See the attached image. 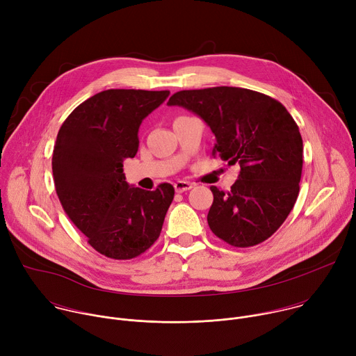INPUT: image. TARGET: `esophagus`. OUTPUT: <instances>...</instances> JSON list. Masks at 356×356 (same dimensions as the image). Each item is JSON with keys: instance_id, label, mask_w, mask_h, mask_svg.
I'll list each match as a JSON object with an SVG mask.
<instances>
[{"instance_id": "34e87169", "label": "esophagus", "mask_w": 356, "mask_h": 356, "mask_svg": "<svg viewBox=\"0 0 356 356\" xmlns=\"http://www.w3.org/2000/svg\"><path fill=\"white\" fill-rule=\"evenodd\" d=\"M193 183H190V181H184V180H179V181H176L175 183V190L177 191V193H183V191H187V190H190V188H193Z\"/></svg>"}]
</instances>
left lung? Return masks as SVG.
<instances>
[{
  "label": "left lung",
  "instance_id": "left-lung-1",
  "mask_svg": "<svg viewBox=\"0 0 356 356\" xmlns=\"http://www.w3.org/2000/svg\"><path fill=\"white\" fill-rule=\"evenodd\" d=\"M168 106L204 120L217 140L213 156L241 168L231 191L210 187L211 231L236 248L272 236L294 207L302 169V139L284 106L262 92L227 86L177 91Z\"/></svg>",
  "mask_w": 356,
  "mask_h": 356
}]
</instances>
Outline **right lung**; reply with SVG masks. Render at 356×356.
<instances>
[{"instance_id":"1","label":"right lung","mask_w":356,"mask_h":356,"mask_svg":"<svg viewBox=\"0 0 356 356\" xmlns=\"http://www.w3.org/2000/svg\"><path fill=\"white\" fill-rule=\"evenodd\" d=\"M170 91H101L62 124L52 170L58 197L88 243L111 259H132L159 238L175 188L129 187L122 163L138 152L139 127Z\"/></svg>"}]
</instances>
